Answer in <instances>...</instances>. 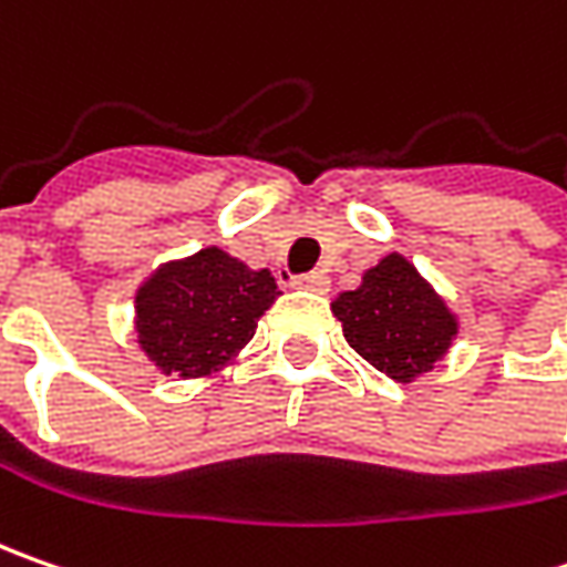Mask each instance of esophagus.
<instances>
[{
	"mask_svg": "<svg viewBox=\"0 0 567 567\" xmlns=\"http://www.w3.org/2000/svg\"><path fill=\"white\" fill-rule=\"evenodd\" d=\"M328 277L321 271H312V274H302V277H293V287L296 290H309V293H328Z\"/></svg>",
	"mask_w": 567,
	"mask_h": 567,
	"instance_id": "1",
	"label": "esophagus"
}]
</instances>
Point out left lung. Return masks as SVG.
<instances>
[{
	"instance_id": "obj_1",
	"label": "left lung",
	"mask_w": 567,
	"mask_h": 567,
	"mask_svg": "<svg viewBox=\"0 0 567 567\" xmlns=\"http://www.w3.org/2000/svg\"><path fill=\"white\" fill-rule=\"evenodd\" d=\"M343 338L388 379L416 381L445 360L461 321L416 265L401 251H388L362 274L360 287L331 302Z\"/></svg>"
}]
</instances>
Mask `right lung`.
Segmentation results:
<instances>
[{"label": "right lung", "mask_w": 567, "mask_h": 567, "mask_svg": "<svg viewBox=\"0 0 567 567\" xmlns=\"http://www.w3.org/2000/svg\"><path fill=\"white\" fill-rule=\"evenodd\" d=\"M277 296L268 268L255 271L207 246L144 277L135 290V340L164 375L205 379L243 353Z\"/></svg>", "instance_id": "1"}]
</instances>
